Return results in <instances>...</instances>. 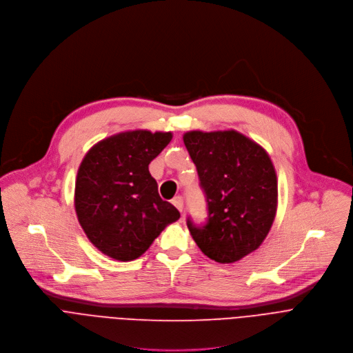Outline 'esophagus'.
Segmentation results:
<instances>
[{"label":"esophagus","mask_w":353,"mask_h":353,"mask_svg":"<svg viewBox=\"0 0 353 353\" xmlns=\"http://www.w3.org/2000/svg\"><path fill=\"white\" fill-rule=\"evenodd\" d=\"M172 204L181 211V213H182V210H183V199L181 197V196H176V197H174L172 199Z\"/></svg>","instance_id":"obj_1"}]
</instances>
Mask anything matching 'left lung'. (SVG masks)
Returning a JSON list of instances; mask_svg holds the SVG:
<instances>
[{
    "mask_svg": "<svg viewBox=\"0 0 353 353\" xmlns=\"http://www.w3.org/2000/svg\"><path fill=\"white\" fill-rule=\"evenodd\" d=\"M183 143L207 201V223L188 228L200 250L217 263H235L268 235L276 213V174L268 153L230 129L190 130Z\"/></svg>",
    "mask_w": 353,
    "mask_h": 353,
    "instance_id": "1",
    "label": "left lung"
}]
</instances>
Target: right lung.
I'll return each mask as SVG.
<instances>
[{
    "mask_svg": "<svg viewBox=\"0 0 353 353\" xmlns=\"http://www.w3.org/2000/svg\"><path fill=\"white\" fill-rule=\"evenodd\" d=\"M171 132L128 130L100 140L83 157L75 182V211L89 241L105 256H142L181 214L159 194L149 164Z\"/></svg>",
    "mask_w": 353,
    "mask_h": 353,
    "instance_id": "obj_1",
    "label": "right lung"
}]
</instances>
